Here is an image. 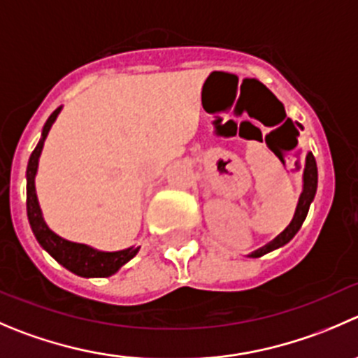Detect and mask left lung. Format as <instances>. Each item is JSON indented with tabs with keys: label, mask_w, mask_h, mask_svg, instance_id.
Returning a JSON list of instances; mask_svg holds the SVG:
<instances>
[{
	"label": "left lung",
	"mask_w": 358,
	"mask_h": 358,
	"mask_svg": "<svg viewBox=\"0 0 358 358\" xmlns=\"http://www.w3.org/2000/svg\"><path fill=\"white\" fill-rule=\"evenodd\" d=\"M297 126L303 127L301 124H297ZM297 133H299V131H297ZM317 182H318L317 161H315L313 154L310 152V154H308V157H306V168H304V190H303V194H301L299 204H297V210H296V215H294L292 222H290L289 227H287L285 231L282 232V234L276 236V238L273 239L271 243H267L266 246L259 248L257 252L250 253V257L266 255L267 252L280 248V246H283L285 243H289L290 239H292L294 236L297 234V231H299L301 225H303L304 218H306L308 210H310V204H311V201H313V197H315V192H317Z\"/></svg>",
	"instance_id": "1"
}]
</instances>
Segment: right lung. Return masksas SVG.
<instances>
[{
	"label": "right lung",
	"instance_id": "1",
	"mask_svg": "<svg viewBox=\"0 0 358 358\" xmlns=\"http://www.w3.org/2000/svg\"><path fill=\"white\" fill-rule=\"evenodd\" d=\"M59 112H61V108L54 110V113L45 122L41 140L38 141L36 148L29 157V164H27V218H29L31 229H33L38 243L66 269L78 276H85V278H106V276H112L113 273L119 271L124 264L129 262L138 253L140 246H131V248L120 250V252H98L91 246L59 238L55 232H52L47 227L43 217H41L36 190H34V175H36L38 159H40L41 148H43V141Z\"/></svg>",
	"mask_w": 358,
	"mask_h": 358
}]
</instances>
